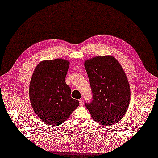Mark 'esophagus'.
<instances>
[{"label": "esophagus", "mask_w": 158, "mask_h": 158, "mask_svg": "<svg viewBox=\"0 0 158 158\" xmlns=\"http://www.w3.org/2000/svg\"><path fill=\"white\" fill-rule=\"evenodd\" d=\"M79 105H80L81 106H82L84 105V102L82 101V100L80 99V100H79Z\"/></svg>", "instance_id": "obj_1"}]
</instances>
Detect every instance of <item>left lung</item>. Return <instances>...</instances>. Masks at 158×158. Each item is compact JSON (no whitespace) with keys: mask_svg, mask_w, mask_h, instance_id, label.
I'll list each match as a JSON object with an SVG mask.
<instances>
[{"mask_svg":"<svg viewBox=\"0 0 158 158\" xmlns=\"http://www.w3.org/2000/svg\"><path fill=\"white\" fill-rule=\"evenodd\" d=\"M93 98L85 103L93 120L109 126L120 121L130 102L131 90L121 65L111 56H97L85 61Z\"/></svg>","mask_w":158,"mask_h":158,"instance_id":"obj_1","label":"left lung"}]
</instances>
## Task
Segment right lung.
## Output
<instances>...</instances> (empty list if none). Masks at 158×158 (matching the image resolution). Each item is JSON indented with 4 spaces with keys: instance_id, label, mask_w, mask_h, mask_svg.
<instances>
[{
    "instance_id": "add662e5",
    "label": "right lung",
    "mask_w": 158,
    "mask_h": 158,
    "mask_svg": "<svg viewBox=\"0 0 158 158\" xmlns=\"http://www.w3.org/2000/svg\"><path fill=\"white\" fill-rule=\"evenodd\" d=\"M69 67V61L62 59L42 61L32 76L29 98L32 108L49 125H60L79 105L70 96L71 89L65 82Z\"/></svg>"
}]
</instances>
